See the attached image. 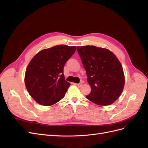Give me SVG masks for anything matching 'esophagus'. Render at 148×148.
I'll return each mask as SVG.
<instances>
[{
	"instance_id": "esophagus-1",
	"label": "esophagus",
	"mask_w": 148,
	"mask_h": 148,
	"mask_svg": "<svg viewBox=\"0 0 148 148\" xmlns=\"http://www.w3.org/2000/svg\"><path fill=\"white\" fill-rule=\"evenodd\" d=\"M76 85H77V86H81L82 85V82H79V83H77V84H75Z\"/></svg>"
}]
</instances>
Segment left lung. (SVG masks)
<instances>
[{
    "mask_svg": "<svg viewBox=\"0 0 148 148\" xmlns=\"http://www.w3.org/2000/svg\"><path fill=\"white\" fill-rule=\"evenodd\" d=\"M77 49L91 88L86 98L100 106L112 104L122 92L125 84L120 61L107 49L85 46Z\"/></svg>",
    "mask_w": 148,
    "mask_h": 148,
    "instance_id": "8db88e82",
    "label": "left lung"
}]
</instances>
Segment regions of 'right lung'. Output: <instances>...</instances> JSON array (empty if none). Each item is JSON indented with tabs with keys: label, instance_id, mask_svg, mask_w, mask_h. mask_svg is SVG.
I'll return each mask as SVG.
<instances>
[{
	"label": "right lung",
	"instance_id": "add662e5",
	"mask_svg": "<svg viewBox=\"0 0 148 148\" xmlns=\"http://www.w3.org/2000/svg\"><path fill=\"white\" fill-rule=\"evenodd\" d=\"M75 51V46H56L40 51L31 60L25 72V86L39 104L51 106L65 96L70 83L65 81L64 67Z\"/></svg>",
	"mask_w": 148,
	"mask_h": 148
}]
</instances>
